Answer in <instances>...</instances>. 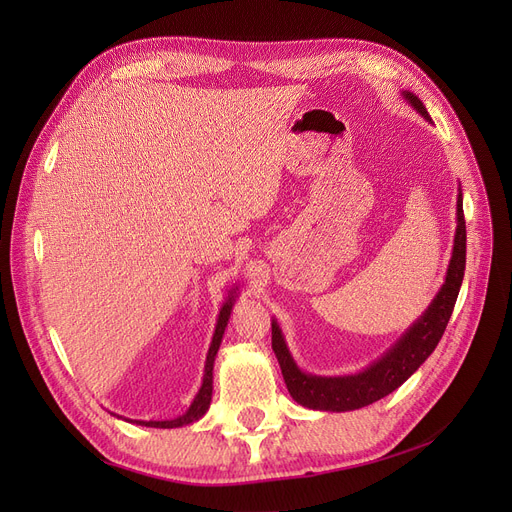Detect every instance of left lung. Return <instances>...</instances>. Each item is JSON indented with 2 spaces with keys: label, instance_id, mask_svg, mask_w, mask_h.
Wrapping results in <instances>:
<instances>
[{
  "label": "left lung",
  "instance_id": "8db88e82",
  "mask_svg": "<svg viewBox=\"0 0 512 512\" xmlns=\"http://www.w3.org/2000/svg\"><path fill=\"white\" fill-rule=\"evenodd\" d=\"M402 97L413 105V110H417V114L432 122L425 105L417 95H413L411 91H402ZM465 257L467 230L463 213V191L459 184V195H456V234L444 284L415 324L369 367L351 375L305 373L297 363H294L278 321L272 319V348L278 357L290 396L297 400L299 405L313 411L344 413L367 407L371 402L394 392L400 384H405L421 367V363L434 353V348L438 346L448 326V319L452 315L465 276Z\"/></svg>",
  "mask_w": 512,
  "mask_h": 512
}]
</instances>
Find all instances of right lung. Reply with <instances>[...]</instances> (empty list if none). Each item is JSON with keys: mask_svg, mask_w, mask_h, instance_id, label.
Listing matches in <instances>:
<instances>
[{"mask_svg": "<svg viewBox=\"0 0 512 512\" xmlns=\"http://www.w3.org/2000/svg\"><path fill=\"white\" fill-rule=\"evenodd\" d=\"M236 288H232V292L228 294L226 303L222 305L220 309V315H218V324H215V332H213V338H211V344H209V351H207V359H205V373H203V384L195 396V400L191 402V407L186 409V413H182L180 417L176 419H166V421H141V419H130L132 423L137 425H145V427H164V429H172V427H182V425H188V423H195L199 421L207 409H209V402H211V392H213V361H215V355H218L220 351V344H222V338H224V330L228 326V319H230V311H232V305L236 301ZM128 421V419H126Z\"/></svg>", "mask_w": 512, "mask_h": 512, "instance_id": "obj_1", "label": "right lung"}]
</instances>
